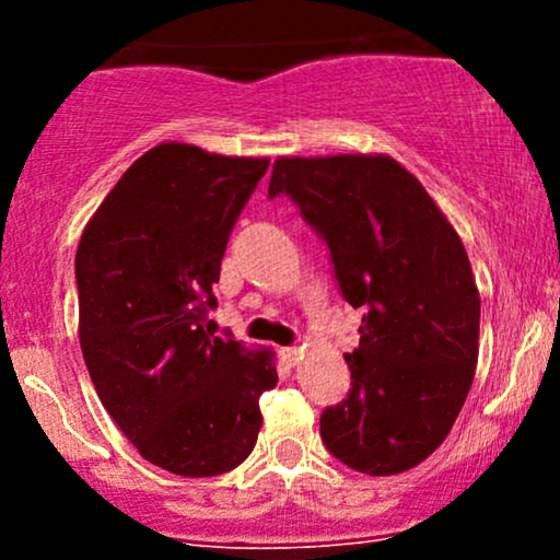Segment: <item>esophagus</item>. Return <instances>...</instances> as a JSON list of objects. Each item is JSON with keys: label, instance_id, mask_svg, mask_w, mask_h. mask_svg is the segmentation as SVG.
<instances>
[{"label": "esophagus", "instance_id": "obj_1", "mask_svg": "<svg viewBox=\"0 0 560 560\" xmlns=\"http://www.w3.org/2000/svg\"><path fill=\"white\" fill-rule=\"evenodd\" d=\"M281 358H284V363L289 365V369H294V365L302 361V350L300 347H284V350H281Z\"/></svg>", "mask_w": 560, "mask_h": 560}]
</instances>
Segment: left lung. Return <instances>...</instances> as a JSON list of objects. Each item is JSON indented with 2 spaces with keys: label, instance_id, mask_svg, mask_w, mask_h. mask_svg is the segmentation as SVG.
<instances>
[{
  "label": "left lung",
  "instance_id": "1",
  "mask_svg": "<svg viewBox=\"0 0 560 560\" xmlns=\"http://www.w3.org/2000/svg\"><path fill=\"white\" fill-rule=\"evenodd\" d=\"M289 195L329 244L342 298L363 307L352 389L320 416L334 458L369 477L427 460L458 419L479 361V289L458 231L389 155L279 158Z\"/></svg>",
  "mask_w": 560,
  "mask_h": 560
}]
</instances>
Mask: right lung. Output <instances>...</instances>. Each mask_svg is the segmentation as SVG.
Wrapping results in <instances>:
<instances>
[{"instance_id":"right-lung-1","label":"right lung","mask_w":560,"mask_h":560,"mask_svg":"<svg viewBox=\"0 0 560 560\" xmlns=\"http://www.w3.org/2000/svg\"><path fill=\"white\" fill-rule=\"evenodd\" d=\"M268 158L163 141L128 168L75 253L79 339L96 395L150 464L215 477L253 453L273 350L205 329L226 242Z\"/></svg>"}]
</instances>
